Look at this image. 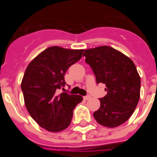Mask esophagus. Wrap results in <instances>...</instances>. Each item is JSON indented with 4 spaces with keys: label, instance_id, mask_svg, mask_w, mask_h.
Instances as JSON below:
<instances>
[{
    "label": "esophagus",
    "instance_id": "34e87169",
    "mask_svg": "<svg viewBox=\"0 0 157 157\" xmlns=\"http://www.w3.org/2000/svg\"><path fill=\"white\" fill-rule=\"evenodd\" d=\"M90 98H91V97L90 95H86L84 97V100H86V101H87V100H89V99H90Z\"/></svg>",
    "mask_w": 157,
    "mask_h": 157
}]
</instances>
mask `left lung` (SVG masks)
Returning <instances> with one entry per match:
<instances>
[{
  "mask_svg": "<svg viewBox=\"0 0 157 157\" xmlns=\"http://www.w3.org/2000/svg\"><path fill=\"white\" fill-rule=\"evenodd\" d=\"M83 56L97 83L106 86L107 94L100 98L101 107L94 112L95 120L107 127L121 125L132 116L140 98L141 78L134 62L109 46L86 49Z\"/></svg>",
  "mask_w": 157,
  "mask_h": 157,
  "instance_id": "left-lung-1",
  "label": "left lung"
}]
</instances>
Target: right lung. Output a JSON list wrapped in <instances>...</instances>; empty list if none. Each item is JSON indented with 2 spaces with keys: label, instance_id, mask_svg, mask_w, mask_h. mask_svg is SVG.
<instances>
[{
  "label": "right lung",
  "instance_id": "add662e5",
  "mask_svg": "<svg viewBox=\"0 0 157 157\" xmlns=\"http://www.w3.org/2000/svg\"><path fill=\"white\" fill-rule=\"evenodd\" d=\"M82 52L83 49L49 47L26 69L21 83L25 105L34 121L48 131L59 132L68 127L73 110L82 101V96L56 92L65 86V73Z\"/></svg>",
  "mask_w": 157,
  "mask_h": 157
}]
</instances>
